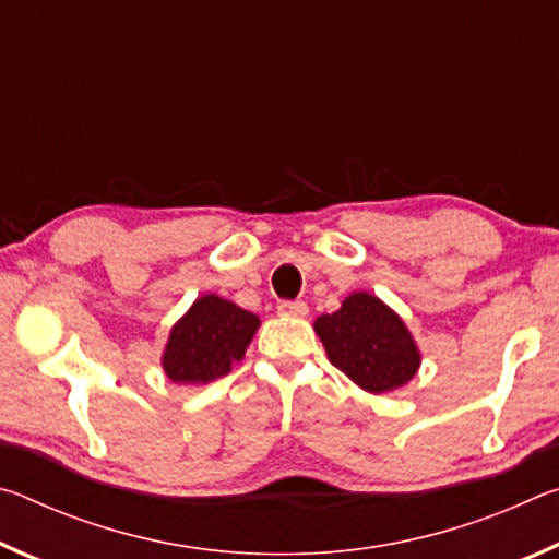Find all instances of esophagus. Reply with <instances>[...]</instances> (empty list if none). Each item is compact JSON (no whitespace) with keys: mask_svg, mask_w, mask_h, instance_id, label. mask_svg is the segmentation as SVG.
Masks as SVG:
<instances>
[{"mask_svg":"<svg viewBox=\"0 0 559 559\" xmlns=\"http://www.w3.org/2000/svg\"><path fill=\"white\" fill-rule=\"evenodd\" d=\"M278 313L302 318V316H308V302L306 300H281L278 302Z\"/></svg>","mask_w":559,"mask_h":559,"instance_id":"esophagus-1","label":"esophagus"}]
</instances>
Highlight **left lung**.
<instances>
[{"label": "left lung", "mask_w": 559, "mask_h": 559, "mask_svg": "<svg viewBox=\"0 0 559 559\" xmlns=\"http://www.w3.org/2000/svg\"><path fill=\"white\" fill-rule=\"evenodd\" d=\"M316 333L330 362L367 392H392L419 370L421 357L409 330L370 293H353L333 316H320Z\"/></svg>", "instance_id": "8db88e82"}]
</instances>
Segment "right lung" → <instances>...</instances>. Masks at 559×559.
<instances>
[{
    "instance_id": "right-lung-1",
    "label": "right lung",
    "mask_w": 559,
    "mask_h": 559,
    "mask_svg": "<svg viewBox=\"0 0 559 559\" xmlns=\"http://www.w3.org/2000/svg\"><path fill=\"white\" fill-rule=\"evenodd\" d=\"M259 318L219 296H204L169 333L163 357L167 377L179 384H206L239 362Z\"/></svg>"
}]
</instances>
